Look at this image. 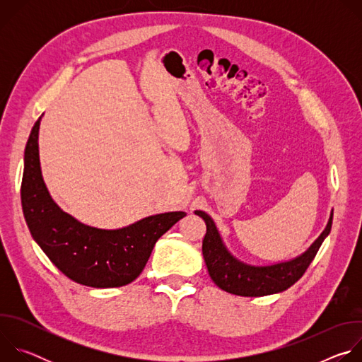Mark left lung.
I'll return each instance as SVG.
<instances>
[{
	"label": "left lung",
	"instance_id": "8db88e82",
	"mask_svg": "<svg viewBox=\"0 0 362 362\" xmlns=\"http://www.w3.org/2000/svg\"><path fill=\"white\" fill-rule=\"evenodd\" d=\"M194 214L206 223L202 252L212 281L221 289L239 296H265L291 288L314 261L324 239L331 232L334 216L331 212L324 232L302 255L286 262L255 267L239 261L228 250L214 219L208 214L203 211H194Z\"/></svg>",
	"mask_w": 362,
	"mask_h": 362
}]
</instances>
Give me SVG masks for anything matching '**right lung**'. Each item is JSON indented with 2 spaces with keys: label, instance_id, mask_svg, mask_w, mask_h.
<instances>
[{
  "label": "right lung",
  "instance_id": "right-lung-1",
  "mask_svg": "<svg viewBox=\"0 0 362 362\" xmlns=\"http://www.w3.org/2000/svg\"><path fill=\"white\" fill-rule=\"evenodd\" d=\"M35 122L24 153L23 212L33 239L67 278L91 288H117L133 282L144 269L158 239L185 212L147 216L120 229H98L60 209L42 180Z\"/></svg>",
  "mask_w": 362,
  "mask_h": 362
}]
</instances>
